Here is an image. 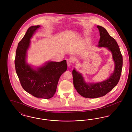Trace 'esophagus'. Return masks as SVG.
I'll return each mask as SVG.
<instances>
[{"instance_id":"obj_1","label":"esophagus","mask_w":132,"mask_h":132,"mask_svg":"<svg viewBox=\"0 0 132 132\" xmlns=\"http://www.w3.org/2000/svg\"><path fill=\"white\" fill-rule=\"evenodd\" d=\"M73 63V60L71 59H68L67 61V64L68 67H70L71 65H72V64Z\"/></svg>"}]
</instances>
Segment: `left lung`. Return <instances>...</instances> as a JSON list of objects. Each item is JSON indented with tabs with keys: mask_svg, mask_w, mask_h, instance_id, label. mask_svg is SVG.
I'll use <instances>...</instances> for the list:
<instances>
[{
	"mask_svg": "<svg viewBox=\"0 0 132 132\" xmlns=\"http://www.w3.org/2000/svg\"><path fill=\"white\" fill-rule=\"evenodd\" d=\"M97 27L101 37L97 46L106 47L111 52L115 68L108 78L98 82H86L82 74L75 68L73 69L72 74L74 87L82 96L89 98L101 97L110 92L119 82L123 66V57L116 41L109 35L105 28L100 26Z\"/></svg>",
	"mask_w": 132,
	"mask_h": 132,
	"instance_id": "obj_1",
	"label": "left lung"
}]
</instances>
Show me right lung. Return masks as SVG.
<instances>
[{
    "label": "right lung",
    "instance_id": "obj_1",
    "mask_svg": "<svg viewBox=\"0 0 132 132\" xmlns=\"http://www.w3.org/2000/svg\"><path fill=\"white\" fill-rule=\"evenodd\" d=\"M40 26L30 27L18 44L16 51V72L22 87L35 97L49 99L55 94L60 76L67 70L66 60L47 62L34 68L26 61L27 53L32 36Z\"/></svg>",
    "mask_w": 132,
    "mask_h": 132
}]
</instances>
